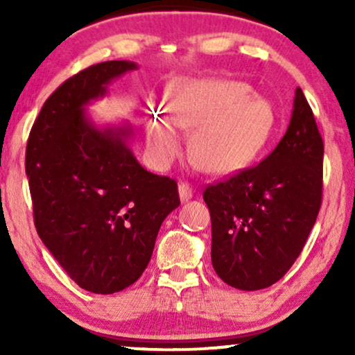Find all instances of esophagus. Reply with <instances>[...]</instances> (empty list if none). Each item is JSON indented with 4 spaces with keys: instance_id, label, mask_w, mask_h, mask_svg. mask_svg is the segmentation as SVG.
Instances as JSON below:
<instances>
[{
    "instance_id": "obj_1",
    "label": "esophagus",
    "mask_w": 355,
    "mask_h": 355,
    "mask_svg": "<svg viewBox=\"0 0 355 355\" xmlns=\"http://www.w3.org/2000/svg\"><path fill=\"white\" fill-rule=\"evenodd\" d=\"M178 195H180V200L182 202H189L191 197H193V190H191V187L189 185V183H180L178 185Z\"/></svg>"
}]
</instances>
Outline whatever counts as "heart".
Instances as JSON below:
<instances>
[{
    "label": "heart",
    "instance_id": "1",
    "mask_svg": "<svg viewBox=\"0 0 355 355\" xmlns=\"http://www.w3.org/2000/svg\"><path fill=\"white\" fill-rule=\"evenodd\" d=\"M164 112L146 120V140L158 162L166 164L182 150L183 130H195L191 158L203 172L227 175L259 157L277 130L272 101L252 93L247 83L207 76L183 78L168 88Z\"/></svg>",
    "mask_w": 355,
    "mask_h": 355
}]
</instances>
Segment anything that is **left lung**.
I'll return each mask as SVG.
<instances>
[{
  "instance_id": "obj_1",
  "label": "left lung",
  "mask_w": 355,
  "mask_h": 355,
  "mask_svg": "<svg viewBox=\"0 0 355 355\" xmlns=\"http://www.w3.org/2000/svg\"><path fill=\"white\" fill-rule=\"evenodd\" d=\"M324 141L304 92L295 89L287 132L254 168L207 187L211 266L239 291L270 287L294 266L322 202Z\"/></svg>"
}]
</instances>
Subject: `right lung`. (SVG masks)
I'll return each instance as SVG.
<instances>
[{
	"label": "right lung",
	"mask_w": 355,
	"mask_h": 355,
	"mask_svg": "<svg viewBox=\"0 0 355 355\" xmlns=\"http://www.w3.org/2000/svg\"><path fill=\"white\" fill-rule=\"evenodd\" d=\"M137 68L103 61L68 78L44 101L26 145L36 232L93 294H115L140 279L162 223L180 205L177 182L138 164L132 125H96L87 113L113 80Z\"/></svg>",
	"instance_id": "obj_1"
}]
</instances>
